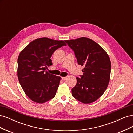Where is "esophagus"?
<instances>
[{
    "label": "esophagus",
    "instance_id": "1",
    "mask_svg": "<svg viewBox=\"0 0 133 133\" xmlns=\"http://www.w3.org/2000/svg\"><path fill=\"white\" fill-rule=\"evenodd\" d=\"M67 78H68L67 76H65V77H63V78H62V79H63V80H65L67 79Z\"/></svg>",
    "mask_w": 133,
    "mask_h": 133
}]
</instances>
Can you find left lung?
Here are the masks:
<instances>
[{"mask_svg": "<svg viewBox=\"0 0 133 133\" xmlns=\"http://www.w3.org/2000/svg\"><path fill=\"white\" fill-rule=\"evenodd\" d=\"M65 42L74 50L78 64L84 66L81 78L76 77L72 95L84 104L94 102L103 94L109 83L111 66L109 57L101 46L88 38Z\"/></svg>", "mask_w": 133, "mask_h": 133, "instance_id": "1", "label": "left lung"}]
</instances>
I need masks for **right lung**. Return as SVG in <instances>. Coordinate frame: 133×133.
I'll return each instance as SVG.
<instances>
[{
  "instance_id": "right-lung-1",
  "label": "right lung",
  "mask_w": 133,
  "mask_h": 133,
  "mask_svg": "<svg viewBox=\"0 0 133 133\" xmlns=\"http://www.w3.org/2000/svg\"><path fill=\"white\" fill-rule=\"evenodd\" d=\"M66 45L64 41L40 38L31 42L18 58L17 74L22 89L32 101L42 104L53 98L61 80L59 76L45 71L51 65L55 50Z\"/></svg>"
}]
</instances>
